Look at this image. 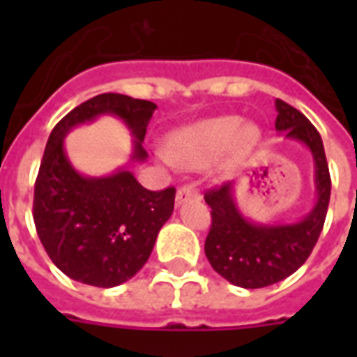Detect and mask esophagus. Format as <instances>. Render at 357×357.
Wrapping results in <instances>:
<instances>
[{"label":"esophagus","mask_w":357,"mask_h":357,"mask_svg":"<svg viewBox=\"0 0 357 357\" xmlns=\"http://www.w3.org/2000/svg\"><path fill=\"white\" fill-rule=\"evenodd\" d=\"M189 200H200V195H198V190L192 189L190 185H185L181 189L178 190V195H176V206H183L185 202Z\"/></svg>","instance_id":"1"}]
</instances>
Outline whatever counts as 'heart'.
I'll return each instance as SVG.
<instances>
[{"instance_id": "1", "label": "heart", "mask_w": 357, "mask_h": 357, "mask_svg": "<svg viewBox=\"0 0 357 357\" xmlns=\"http://www.w3.org/2000/svg\"><path fill=\"white\" fill-rule=\"evenodd\" d=\"M261 139V129L254 122H243L241 116L226 114L190 123L170 135L167 150L159 157L168 165L200 168L218 155L229 161L246 155Z\"/></svg>"}]
</instances>
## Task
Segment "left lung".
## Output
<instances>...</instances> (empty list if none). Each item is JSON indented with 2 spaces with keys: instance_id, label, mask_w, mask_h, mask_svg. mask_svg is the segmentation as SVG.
Wrapping results in <instances>:
<instances>
[{
  "instance_id": "8db88e82",
  "label": "left lung",
  "mask_w": 357,
  "mask_h": 357,
  "mask_svg": "<svg viewBox=\"0 0 357 357\" xmlns=\"http://www.w3.org/2000/svg\"><path fill=\"white\" fill-rule=\"evenodd\" d=\"M276 131L310 150L315 165V204L304 217L289 224H259L244 217L235 200V183L206 192L211 207V229L206 255L229 283L259 289L285 280L304 265L319 241L330 204V170L315 126L289 103L276 100Z\"/></svg>"
}]
</instances>
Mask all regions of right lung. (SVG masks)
Listing matches in <instances>:
<instances>
[{
	"mask_svg": "<svg viewBox=\"0 0 357 357\" xmlns=\"http://www.w3.org/2000/svg\"><path fill=\"white\" fill-rule=\"evenodd\" d=\"M155 109V103L126 94H100L70 111L47 139L35 183L33 218L47 255L75 282L107 289L131 280L172 215L176 189H144L129 165L109 176H85L69 162L63 139L81 123L111 114L134 135L130 165L144 162L148 153L142 142Z\"/></svg>",
	"mask_w": 357,
	"mask_h": 357,
	"instance_id": "right-lung-1",
	"label": "right lung"
}]
</instances>
